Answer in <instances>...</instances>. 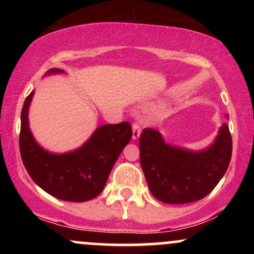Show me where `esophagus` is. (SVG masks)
Instances as JSON below:
<instances>
[{
	"label": "esophagus",
	"instance_id": "34e87169",
	"mask_svg": "<svg viewBox=\"0 0 254 254\" xmlns=\"http://www.w3.org/2000/svg\"><path fill=\"white\" fill-rule=\"evenodd\" d=\"M141 135V127H139V124L137 123H133L132 124V138L133 139H137Z\"/></svg>",
	"mask_w": 254,
	"mask_h": 254
}]
</instances>
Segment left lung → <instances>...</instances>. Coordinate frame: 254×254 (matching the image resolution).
<instances>
[{
	"label": "left lung",
	"mask_w": 254,
	"mask_h": 254,
	"mask_svg": "<svg viewBox=\"0 0 254 254\" xmlns=\"http://www.w3.org/2000/svg\"><path fill=\"white\" fill-rule=\"evenodd\" d=\"M232 145L227 124L220 127L214 143L200 151L165 143L159 131L145 127L139 136V159L151 194L167 204L202 199L226 173Z\"/></svg>",
	"instance_id": "obj_1"
}]
</instances>
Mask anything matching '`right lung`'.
<instances>
[{
  "label": "right lung",
  "instance_id": "1",
  "mask_svg": "<svg viewBox=\"0 0 254 254\" xmlns=\"http://www.w3.org/2000/svg\"><path fill=\"white\" fill-rule=\"evenodd\" d=\"M50 69L49 74H60ZM34 92L21 111L19 145L22 162L34 183L51 196L68 202H86L104 190L113 165L130 142L127 122L99 127L82 147L64 154L49 153L37 143L28 127V107Z\"/></svg>",
  "mask_w": 254,
  "mask_h": 254
}]
</instances>
